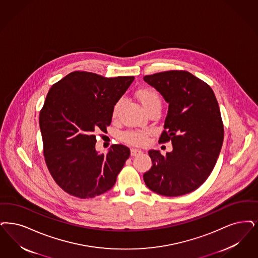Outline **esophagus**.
<instances>
[{
  "mask_svg": "<svg viewBox=\"0 0 258 258\" xmlns=\"http://www.w3.org/2000/svg\"><path fill=\"white\" fill-rule=\"evenodd\" d=\"M142 154V151L138 150V149H132L131 150V155L133 156H136V155H141Z\"/></svg>",
  "mask_w": 258,
  "mask_h": 258,
  "instance_id": "34e87169",
  "label": "esophagus"
}]
</instances>
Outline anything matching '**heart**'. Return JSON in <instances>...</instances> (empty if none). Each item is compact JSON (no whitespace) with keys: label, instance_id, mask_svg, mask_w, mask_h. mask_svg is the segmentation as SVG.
<instances>
[{"label":"heart","instance_id":"b5f03b06","mask_svg":"<svg viewBox=\"0 0 258 258\" xmlns=\"http://www.w3.org/2000/svg\"><path fill=\"white\" fill-rule=\"evenodd\" d=\"M136 96L146 111L152 108L153 106L160 105L161 103L159 95L155 92V90L150 88H144V89L138 90L136 92ZM121 104H122V100L117 101L114 104L113 109H112V116L114 118L118 115ZM148 134L149 133L147 131H130L122 135V139L124 142L130 144L144 145L148 140Z\"/></svg>","mask_w":258,"mask_h":258}]
</instances>
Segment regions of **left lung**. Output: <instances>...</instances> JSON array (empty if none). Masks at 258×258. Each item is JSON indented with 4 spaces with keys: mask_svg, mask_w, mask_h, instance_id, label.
<instances>
[{
    "mask_svg": "<svg viewBox=\"0 0 258 258\" xmlns=\"http://www.w3.org/2000/svg\"><path fill=\"white\" fill-rule=\"evenodd\" d=\"M169 103L159 142L172 141L173 151L151 150L152 168L145 183L167 197L188 194L202 185L216 164L224 141V125L215 94L207 83L186 71L145 76Z\"/></svg>",
    "mask_w": 258,
    "mask_h": 258,
    "instance_id": "8db88e82",
    "label": "left lung"
}]
</instances>
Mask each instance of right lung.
Segmentation results:
<instances>
[{
    "instance_id": "add662e5",
    "label": "right lung",
    "mask_w": 258,
    "mask_h": 258,
    "mask_svg": "<svg viewBox=\"0 0 258 258\" xmlns=\"http://www.w3.org/2000/svg\"><path fill=\"white\" fill-rule=\"evenodd\" d=\"M134 81L76 71L50 88L39 115L44 156L54 181L68 194L94 198L115 184L131 151L112 145L106 155L99 154L96 134L106 131L114 104Z\"/></svg>"
}]
</instances>
